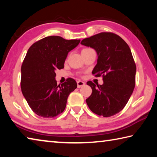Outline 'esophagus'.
Here are the masks:
<instances>
[{"mask_svg": "<svg viewBox=\"0 0 157 157\" xmlns=\"http://www.w3.org/2000/svg\"><path fill=\"white\" fill-rule=\"evenodd\" d=\"M77 84H78V88H80V87L84 86L85 85V83L84 82H82L81 80H78L77 82Z\"/></svg>", "mask_w": 157, "mask_h": 157, "instance_id": "1", "label": "esophagus"}]
</instances>
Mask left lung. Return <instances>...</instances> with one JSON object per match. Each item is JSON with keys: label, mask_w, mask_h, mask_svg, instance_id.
Segmentation results:
<instances>
[{"label": "left lung", "mask_w": 157, "mask_h": 157, "mask_svg": "<svg viewBox=\"0 0 157 157\" xmlns=\"http://www.w3.org/2000/svg\"><path fill=\"white\" fill-rule=\"evenodd\" d=\"M81 44L96 51L97 64L92 73L103 77L102 85L86 82L92 89L86 104L99 116L115 115L126 105L135 86L136 67L131 50L121 36L111 33L95 34Z\"/></svg>", "instance_id": "left-lung-1"}]
</instances>
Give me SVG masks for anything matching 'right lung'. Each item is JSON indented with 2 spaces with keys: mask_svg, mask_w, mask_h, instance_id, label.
Here are the masks:
<instances>
[{
  "mask_svg": "<svg viewBox=\"0 0 157 157\" xmlns=\"http://www.w3.org/2000/svg\"><path fill=\"white\" fill-rule=\"evenodd\" d=\"M79 39L50 36L28 49L21 66V88L31 109L39 116L53 118L64 111L69 94L77 88L75 79L58 85L55 71L63 68L68 53Z\"/></svg>",
  "mask_w": 157,
  "mask_h": 157,
  "instance_id": "right-lung-1",
  "label": "right lung"
}]
</instances>
